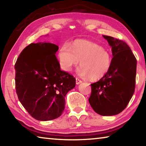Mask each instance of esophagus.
Here are the masks:
<instances>
[{
    "instance_id": "esophagus-1",
    "label": "esophagus",
    "mask_w": 146,
    "mask_h": 146,
    "mask_svg": "<svg viewBox=\"0 0 146 146\" xmlns=\"http://www.w3.org/2000/svg\"><path fill=\"white\" fill-rule=\"evenodd\" d=\"M82 82V80H80V79L78 78H76V84H80Z\"/></svg>"
}]
</instances>
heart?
I'll list each match as a JSON object with an SVG mask.
<instances>
[{"label": "heart", "mask_w": 146, "mask_h": 146, "mask_svg": "<svg viewBox=\"0 0 146 146\" xmlns=\"http://www.w3.org/2000/svg\"><path fill=\"white\" fill-rule=\"evenodd\" d=\"M58 60L61 68L70 71L77 66L79 76L89 77L91 80L103 78L108 73L111 65V55L99 44L84 40L75 41L70 46L64 44L59 49Z\"/></svg>", "instance_id": "heart-1"}]
</instances>
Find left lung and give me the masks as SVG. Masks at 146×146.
<instances>
[{
  "mask_svg": "<svg viewBox=\"0 0 146 146\" xmlns=\"http://www.w3.org/2000/svg\"><path fill=\"white\" fill-rule=\"evenodd\" d=\"M103 36L111 46L113 57L108 73L91 84L89 102L98 114L112 116L127 107L135 92L137 59L124 41L110 36Z\"/></svg>",
  "mask_w": 146,
  "mask_h": 146,
  "instance_id": "1",
  "label": "left lung"
}]
</instances>
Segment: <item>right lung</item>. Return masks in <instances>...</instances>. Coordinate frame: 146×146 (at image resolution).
Instances as JSON below:
<instances>
[{"label":"right lung","instance_id":"add662e5","mask_svg":"<svg viewBox=\"0 0 146 146\" xmlns=\"http://www.w3.org/2000/svg\"><path fill=\"white\" fill-rule=\"evenodd\" d=\"M58 49L52 43H31L22 51L15 64L18 98L36 120L60 117L66 94L76 84L73 75L60 70L55 55Z\"/></svg>","mask_w":146,"mask_h":146}]
</instances>
